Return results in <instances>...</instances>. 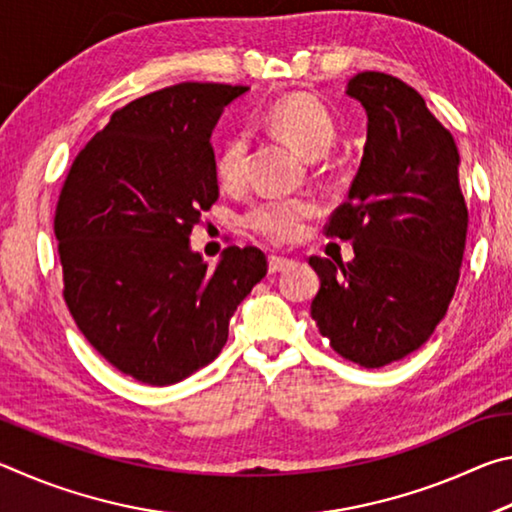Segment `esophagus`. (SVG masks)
<instances>
[{"mask_svg":"<svg viewBox=\"0 0 512 512\" xmlns=\"http://www.w3.org/2000/svg\"><path fill=\"white\" fill-rule=\"evenodd\" d=\"M291 264L293 262H291V259H287V257L271 255V257H268V273H282V271H287Z\"/></svg>","mask_w":512,"mask_h":512,"instance_id":"1","label":"esophagus"}]
</instances>
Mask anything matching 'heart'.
Segmentation results:
<instances>
[{"label":"heart","mask_w":512,"mask_h":512,"mask_svg":"<svg viewBox=\"0 0 512 512\" xmlns=\"http://www.w3.org/2000/svg\"><path fill=\"white\" fill-rule=\"evenodd\" d=\"M268 126L282 133L305 153L309 160H318L332 149L336 126L329 112L307 94H287L277 99L266 112ZM250 140L241 131L230 135L216 153V176L225 187H239L248 173ZM318 212L316 203L305 196H268L248 207L244 225L259 239L273 246L291 244L305 232V223Z\"/></svg>","instance_id":"b5f03b06"}]
</instances>
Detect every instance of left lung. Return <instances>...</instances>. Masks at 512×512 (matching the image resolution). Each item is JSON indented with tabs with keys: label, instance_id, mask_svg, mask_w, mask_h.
<instances>
[{
	"label": "left lung",
	"instance_id": "8db88e82",
	"mask_svg": "<svg viewBox=\"0 0 512 512\" xmlns=\"http://www.w3.org/2000/svg\"><path fill=\"white\" fill-rule=\"evenodd\" d=\"M345 94L368 115L357 176L327 237L354 259L309 257L320 277L311 318L343 359L363 368L400 361L429 341L454 298L467 235L452 133L411 85L361 72Z\"/></svg>",
	"mask_w": 512,
	"mask_h": 512
}]
</instances>
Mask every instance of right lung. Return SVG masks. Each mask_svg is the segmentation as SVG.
<instances>
[{"mask_svg": "<svg viewBox=\"0 0 512 512\" xmlns=\"http://www.w3.org/2000/svg\"><path fill=\"white\" fill-rule=\"evenodd\" d=\"M250 88L180 83L112 112L76 155L54 232L69 314L103 359L169 386L219 357L239 302L268 271L255 246L216 266L189 246L219 198L212 131Z\"/></svg>", "mask_w": 512, "mask_h": 512, "instance_id": "1", "label": "right lung"}]
</instances>
